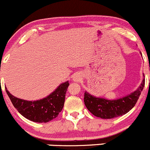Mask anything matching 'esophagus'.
<instances>
[{"mask_svg":"<svg viewBox=\"0 0 150 150\" xmlns=\"http://www.w3.org/2000/svg\"><path fill=\"white\" fill-rule=\"evenodd\" d=\"M81 76L79 74H76L74 76L73 80L75 81H81Z\"/></svg>","mask_w":150,"mask_h":150,"instance_id":"obj_1","label":"esophagus"}]
</instances>
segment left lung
I'll return each mask as SVG.
<instances>
[{"label": "left lung", "instance_id": "1", "mask_svg": "<svg viewBox=\"0 0 150 150\" xmlns=\"http://www.w3.org/2000/svg\"><path fill=\"white\" fill-rule=\"evenodd\" d=\"M144 76V75H143ZM145 84L143 79L141 85L130 95L123 98L110 100L105 98H96L87 92H84V104L88 110L98 118L110 119L121 116L131 110L137 103Z\"/></svg>", "mask_w": 150, "mask_h": 150}]
</instances>
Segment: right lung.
I'll list each match as a JSON object with an SVG mask.
<instances>
[{
    "label": "right lung",
    "mask_w": 150,
    "mask_h": 150,
    "mask_svg": "<svg viewBox=\"0 0 150 150\" xmlns=\"http://www.w3.org/2000/svg\"><path fill=\"white\" fill-rule=\"evenodd\" d=\"M69 81L62 83L46 98L36 101L21 100L11 95L6 87V93L12 104L21 115L36 123H47L56 118L62 110Z\"/></svg>",
    "instance_id": "right-lung-1"
}]
</instances>
